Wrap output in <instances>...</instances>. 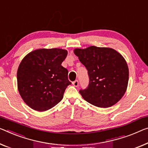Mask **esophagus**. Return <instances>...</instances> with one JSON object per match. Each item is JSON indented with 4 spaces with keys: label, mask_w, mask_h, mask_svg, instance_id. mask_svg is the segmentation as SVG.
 <instances>
[{
    "label": "esophagus",
    "mask_w": 148,
    "mask_h": 148,
    "mask_svg": "<svg viewBox=\"0 0 148 148\" xmlns=\"http://www.w3.org/2000/svg\"><path fill=\"white\" fill-rule=\"evenodd\" d=\"M73 85L75 87H77L79 85V81L77 80H75V81L73 82Z\"/></svg>",
    "instance_id": "34e87169"
}]
</instances>
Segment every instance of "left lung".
Listing matches in <instances>:
<instances>
[{
    "instance_id": "obj_1",
    "label": "left lung",
    "mask_w": 148,
    "mask_h": 148,
    "mask_svg": "<svg viewBox=\"0 0 148 148\" xmlns=\"http://www.w3.org/2000/svg\"><path fill=\"white\" fill-rule=\"evenodd\" d=\"M74 53L88 71L89 83L79 92L92 105L108 108L117 103L126 92L129 70L121 54L112 48L90 46Z\"/></svg>"
}]
</instances>
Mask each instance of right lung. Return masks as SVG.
I'll list each match as a JSON object with an SVG mask.
<instances>
[{
  "instance_id": "add662e5",
  "label": "right lung",
  "mask_w": 148,
  "mask_h": 148,
  "mask_svg": "<svg viewBox=\"0 0 148 148\" xmlns=\"http://www.w3.org/2000/svg\"><path fill=\"white\" fill-rule=\"evenodd\" d=\"M67 56L65 49H38L22 60L17 71L20 96L27 105L43 112L62 100L68 85V70L61 65Z\"/></svg>"
}]
</instances>
